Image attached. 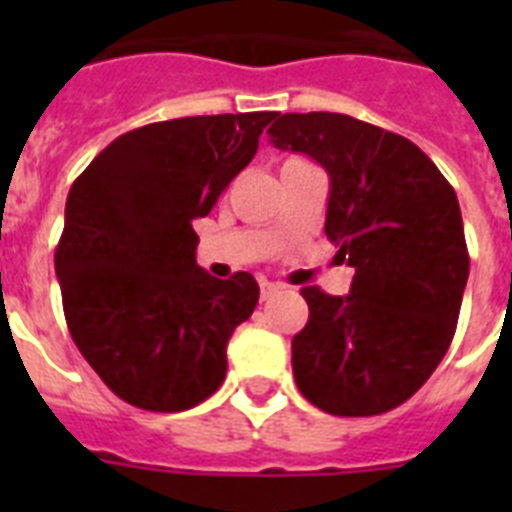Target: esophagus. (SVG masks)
I'll return each instance as SVG.
<instances>
[{
  "label": "esophagus",
  "instance_id": "1",
  "mask_svg": "<svg viewBox=\"0 0 512 512\" xmlns=\"http://www.w3.org/2000/svg\"><path fill=\"white\" fill-rule=\"evenodd\" d=\"M281 284H273V281H263V284H260V297H263V300H271L273 295H279L281 292Z\"/></svg>",
  "mask_w": 512,
  "mask_h": 512
}]
</instances>
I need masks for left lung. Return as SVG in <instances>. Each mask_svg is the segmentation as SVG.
<instances>
[{"label":"left lung","mask_w":512,"mask_h":512,"mask_svg":"<svg viewBox=\"0 0 512 512\" xmlns=\"http://www.w3.org/2000/svg\"><path fill=\"white\" fill-rule=\"evenodd\" d=\"M268 135L327 170L324 231L356 271L345 297L303 289L297 388L337 417L390 412L425 385L457 329L470 271L457 193L412 140L353 116L279 114Z\"/></svg>","instance_id":"left-lung-1"}]
</instances>
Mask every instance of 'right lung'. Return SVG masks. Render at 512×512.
Listing matches in <instances>:
<instances>
[{"label":"right lung","mask_w":512,"mask_h":512,"mask_svg":"<svg viewBox=\"0 0 512 512\" xmlns=\"http://www.w3.org/2000/svg\"><path fill=\"white\" fill-rule=\"evenodd\" d=\"M276 111L185 116L124 132L76 177L55 273L68 332L127 404L185 412L225 380L233 329L252 316V273L196 263L207 217Z\"/></svg>","instance_id":"1"}]
</instances>
